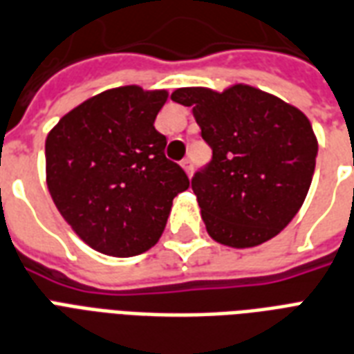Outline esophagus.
I'll use <instances>...</instances> for the list:
<instances>
[{
	"instance_id": "1",
	"label": "esophagus",
	"mask_w": 354,
	"mask_h": 354,
	"mask_svg": "<svg viewBox=\"0 0 354 354\" xmlns=\"http://www.w3.org/2000/svg\"><path fill=\"white\" fill-rule=\"evenodd\" d=\"M180 166L185 168L186 174L192 175V169H194V160H192V158H183V160H180Z\"/></svg>"
}]
</instances>
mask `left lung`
Returning a JSON list of instances; mask_svg holds the SVG:
<instances>
[{
    "label": "left lung",
    "mask_w": 354,
    "mask_h": 354,
    "mask_svg": "<svg viewBox=\"0 0 354 354\" xmlns=\"http://www.w3.org/2000/svg\"><path fill=\"white\" fill-rule=\"evenodd\" d=\"M212 160L192 177L207 231L231 248H254L294 220L310 188L317 140L308 118L262 90L179 88Z\"/></svg>",
    "instance_id": "1"
}]
</instances>
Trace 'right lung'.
Returning a JSON list of instances; mask_svg holds the SVG:
<instances>
[{
    "label": "right lung",
    "mask_w": 354,
    "mask_h": 354,
    "mask_svg": "<svg viewBox=\"0 0 354 354\" xmlns=\"http://www.w3.org/2000/svg\"><path fill=\"white\" fill-rule=\"evenodd\" d=\"M166 100V90H106L60 118L46 138L53 203L100 253L134 257L153 248L174 197L190 186L153 125Z\"/></svg>",
    "instance_id": "1"
}]
</instances>
